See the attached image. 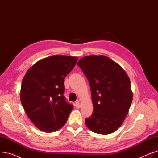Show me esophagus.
<instances>
[{"label": "esophagus", "mask_w": 158, "mask_h": 158, "mask_svg": "<svg viewBox=\"0 0 158 158\" xmlns=\"http://www.w3.org/2000/svg\"><path fill=\"white\" fill-rule=\"evenodd\" d=\"M75 106H76V108H80V107H81V104H80L79 101H77L76 102V104H75Z\"/></svg>", "instance_id": "obj_1"}]
</instances>
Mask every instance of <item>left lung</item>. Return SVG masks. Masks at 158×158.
Listing matches in <instances>:
<instances>
[{"label":"left lung","mask_w":158,"mask_h":158,"mask_svg":"<svg viewBox=\"0 0 158 158\" xmlns=\"http://www.w3.org/2000/svg\"><path fill=\"white\" fill-rule=\"evenodd\" d=\"M88 80L94 106L86 126L97 134L117 130L127 116L132 100L131 82L126 72L110 58L89 56L77 64Z\"/></svg>","instance_id":"obj_1"}]
</instances>
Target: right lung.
<instances>
[{"label": "right lung", "mask_w": 158, "mask_h": 158, "mask_svg": "<svg viewBox=\"0 0 158 158\" xmlns=\"http://www.w3.org/2000/svg\"><path fill=\"white\" fill-rule=\"evenodd\" d=\"M77 57L52 56L38 61L23 79L21 102L27 116L41 131L52 132L66 122L73 106L64 96V78Z\"/></svg>", "instance_id": "1"}]
</instances>
